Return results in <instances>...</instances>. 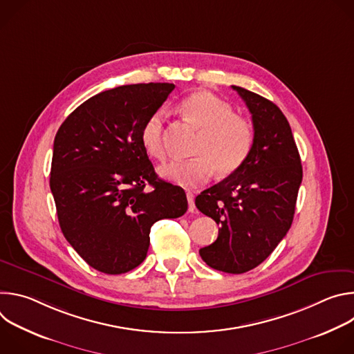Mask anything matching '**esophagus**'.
Masks as SVG:
<instances>
[{
  "instance_id": "34e87169",
  "label": "esophagus",
  "mask_w": 354,
  "mask_h": 354,
  "mask_svg": "<svg viewBox=\"0 0 354 354\" xmlns=\"http://www.w3.org/2000/svg\"><path fill=\"white\" fill-rule=\"evenodd\" d=\"M186 197H187V203H189V212L190 213H196V206H194V196L192 192H187L186 193Z\"/></svg>"
}]
</instances>
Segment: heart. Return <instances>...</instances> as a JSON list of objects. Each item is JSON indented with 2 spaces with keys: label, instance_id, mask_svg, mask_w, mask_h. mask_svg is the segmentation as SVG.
Listing matches in <instances>:
<instances>
[{
  "label": "heart",
  "instance_id": "heart-1",
  "mask_svg": "<svg viewBox=\"0 0 354 354\" xmlns=\"http://www.w3.org/2000/svg\"><path fill=\"white\" fill-rule=\"evenodd\" d=\"M180 112L200 130L192 153L196 158L162 167L165 178L185 187H196L207 183L216 171L220 176H230L246 162L255 141L254 127L246 119L234 115L231 105L212 92L196 91L182 100ZM140 141L149 157L165 160L161 112L144 122Z\"/></svg>",
  "mask_w": 354,
  "mask_h": 354
}]
</instances>
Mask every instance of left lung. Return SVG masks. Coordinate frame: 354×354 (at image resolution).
<instances>
[{
    "instance_id": "obj_1",
    "label": "left lung",
    "mask_w": 354,
    "mask_h": 354,
    "mask_svg": "<svg viewBox=\"0 0 354 354\" xmlns=\"http://www.w3.org/2000/svg\"><path fill=\"white\" fill-rule=\"evenodd\" d=\"M254 123L246 162L201 192L196 207L218 225L217 239L198 254L210 268L241 274L259 266L291 227L302 167L291 127L269 99L232 85Z\"/></svg>"
}]
</instances>
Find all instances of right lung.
Instances as JSON below:
<instances>
[{
  "label": "right lung",
  "instance_id": "obj_1",
  "mask_svg": "<svg viewBox=\"0 0 354 354\" xmlns=\"http://www.w3.org/2000/svg\"><path fill=\"white\" fill-rule=\"evenodd\" d=\"M174 88L149 82L100 92L55 137L50 189L59 224L97 272L122 274L137 268L147 257L151 225L187 210L185 190L158 178L140 141L144 122Z\"/></svg>",
  "mask_w": 354,
  "mask_h": 354
}]
</instances>
